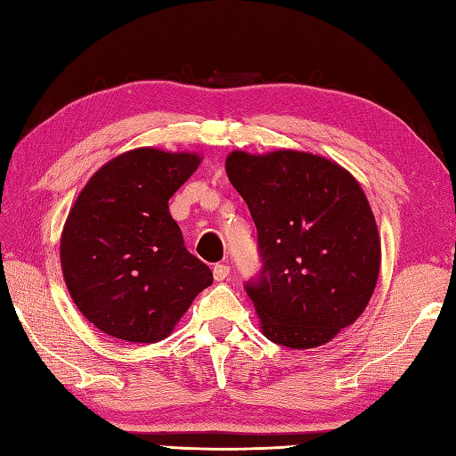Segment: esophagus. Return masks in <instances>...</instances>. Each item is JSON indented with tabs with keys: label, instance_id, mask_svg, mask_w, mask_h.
<instances>
[{
	"label": "esophagus",
	"instance_id": "esophagus-1",
	"mask_svg": "<svg viewBox=\"0 0 456 456\" xmlns=\"http://www.w3.org/2000/svg\"><path fill=\"white\" fill-rule=\"evenodd\" d=\"M231 274V268L227 265H216L213 266V278L217 280V282H223V280H227Z\"/></svg>",
	"mask_w": 456,
	"mask_h": 456
}]
</instances>
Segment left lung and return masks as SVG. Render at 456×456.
Wrapping results in <instances>:
<instances>
[{
  "mask_svg": "<svg viewBox=\"0 0 456 456\" xmlns=\"http://www.w3.org/2000/svg\"><path fill=\"white\" fill-rule=\"evenodd\" d=\"M227 176L258 231L263 273L247 284L260 331L315 348L362 315L380 273V235L361 183L302 151L229 152Z\"/></svg>",
  "mask_w": 456,
  "mask_h": 456,
  "instance_id": "1",
  "label": "left lung"
}]
</instances>
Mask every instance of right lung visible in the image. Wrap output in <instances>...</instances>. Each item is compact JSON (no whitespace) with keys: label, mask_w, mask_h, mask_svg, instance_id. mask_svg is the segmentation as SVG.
<instances>
[{"label":"right lung","mask_w":456,"mask_h":456,"mask_svg":"<svg viewBox=\"0 0 456 456\" xmlns=\"http://www.w3.org/2000/svg\"><path fill=\"white\" fill-rule=\"evenodd\" d=\"M200 162L198 152L133 149L105 162L76 198L61 235L62 276L76 307L102 333L162 341L213 282L168 211Z\"/></svg>","instance_id":"right-lung-1"}]
</instances>
